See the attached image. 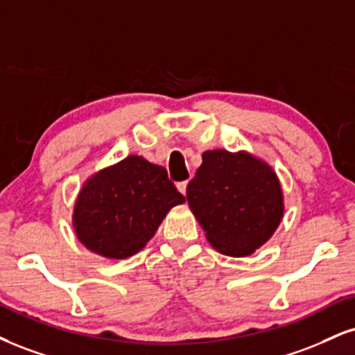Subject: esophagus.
Wrapping results in <instances>:
<instances>
[{
    "label": "esophagus",
    "mask_w": 355,
    "mask_h": 355,
    "mask_svg": "<svg viewBox=\"0 0 355 355\" xmlns=\"http://www.w3.org/2000/svg\"><path fill=\"white\" fill-rule=\"evenodd\" d=\"M187 185H189V182H178V183H177V189H178V191H180V193L185 195V193H187Z\"/></svg>",
    "instance_id": "esophagus-1"
}]
</instances>
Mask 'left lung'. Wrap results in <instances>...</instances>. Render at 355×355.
<instances>
[{
    "mask_svg": "<svg viewBox=\"0 0 355 355\" xmlns=\"http://www.w3.org/2000/svg\"><path fill=\"white\" fill-rule=\"evenodd\" d=\"M187 200L210 245L234 258L270 240L284 213L275 170L248 152H205Z\"/></svg>",
    "mask_w": 355,
    "mask_h": 355,
    "instance_id": "8db88e82",
    "label": "left lung"
}]
</instances>
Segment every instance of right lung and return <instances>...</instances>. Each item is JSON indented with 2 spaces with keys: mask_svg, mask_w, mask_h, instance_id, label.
<instances>
[{
  "mask_svg": "<svg viewBox=\"0 0 355 355\" xmlns=\"http://www.w3.org/2000/svg\"><path fill=\"white\" fill-rule=\"evenodd\" d=\"M183 202L185 196L168 180L164 166L129 155L85 180L72 225L87 250L123 259L139 253L170 208Z\"/></svg>",
  "mask_w": 355,
  "mask_h": 355,
  "instance_id": "add662e5",
  "label": "right lung"
}]
</instances>
